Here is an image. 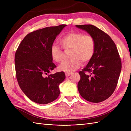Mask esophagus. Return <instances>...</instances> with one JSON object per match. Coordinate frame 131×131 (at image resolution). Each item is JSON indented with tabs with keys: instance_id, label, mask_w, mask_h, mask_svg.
<instances>
[{
	"instance_id": "obj_1",
	"label": "esophagus",
	"mask_w": 131,
	"mask_h": 131,
	"mask_svg": "<svg viewBox=\"0 0 131 131\" xmlns=\"http://www.w3.org/2000/svg\"><path fill=\"white\" fill-rule=\"evenodd\" d=\"M72 74V73H66V76L67 77H69V76H70V75Z\"/></svg>"
}]
</instances>
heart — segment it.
Listing matches in <instances>:
<instances>
[{
	"instance_id": "b5f03b06",
	"label": "heart",
	"mask_w": 131,
	"mask_h": 131,
	"mask_svg": "<svg viewBox=\"0 0 131 131\" xmlns=\"http://www.w3.org/2000/svg\"><path fill=\"white\" fill-rule=\"evenodd\" d=\"M59 43L65 51L70 50L69 61L63 62L58 67V70L66 73H71L80 66L81 61L88 63L94 56L96 41L92 35L80 31H71L62 37ZM51 56L52 60L61 62L63 59V52L56 45L51 47Z\"/></svg>"
}]
</instances>
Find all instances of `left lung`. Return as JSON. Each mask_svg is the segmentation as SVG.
I'll use <instances>...</instances> for the list:
<instances>
[{"mask_svg": "<svg viewBox=\"0 0 131 131\" xmlns=\"http://www.w3.org/2000/svg\"><path fill=\"white\" fill-rule=\"evenodd\" d=\"M92 35L96 41L94 56L79 72L78 89L81 97L92 103L104 101L116 89L121 70V61L115 43L109 35L91 25H76Z\"/></svg>", "mask_w": 131, "mask_h": 131, "instance_id": "obj_1", "label": "left lung"}]
</instances>
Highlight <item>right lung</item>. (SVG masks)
<instances>
[{
	"label": "right lung",
	"instance_id": "obj_1",
	"mask_svg": "<svg viewBox=\"0 0 131 131\" xmlns=\"http://www.w3.org/2000/svg\"><path fill=\"white\" fill-rule=\"evenodd\" d=\"M67 26L46 27L29 33L16 52L18 85L27 97L37 103L48 104L56 100L60 93L59 85L66 75L63 72L48 74L56 67L50 50L55 39Z\"/></svg>",
	"mask_w": 131,
	"mask_h": 131
}]
</instances>
